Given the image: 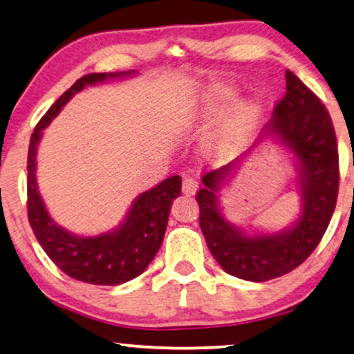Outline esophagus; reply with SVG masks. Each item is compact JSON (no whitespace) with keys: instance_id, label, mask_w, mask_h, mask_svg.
Returning a JSON list of instances; mask_svg holds the SVG:
<instances>
[{"instance_id":"1","label":"esophagus","mask_w":354,"mask_h":354,"mask_svg":"<svg viewBox=\"0 0 354 354\" xmlns=\"http://www.w3.org/2000/svg\"><path fill=\"white\" fill-rule=\"evenodd\" d=\"M198 189V183L194 178L186 176L183 179V194L184 195H194Z\"/></svg>"}]
</instances>
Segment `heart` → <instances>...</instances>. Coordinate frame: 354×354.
Segmentation results:
<instances>
[{"label":"heart","instance_id":"1","mask_svg":"<svg viewBox=\"0 0 354 354\" xmlns=\"http://www.w3.org/2000/svg\"><path fill=\"white\" fill-rule=\"evenodd\" d=\"M234 87H209L197 103V109L205 115L218 113L224 103L234 97ZM257 118V104L254 100H239L232 104L216 125V130L208 140L205 151L211 159H224L239 149L241 141L250 133Z\"/></svg>","mask_w":354,"mask_h":354}]
</instances>
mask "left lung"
Instances as JSON below:
<instances>
[{"instance_id":"obj_1","label":"left lung","mask_w":354,"mask_h":354,"mask_svg":"<svg viewBox=\"0 0 354 354\" xmlns=\"http://www.w3.org/2000/svg\"><path fill=\"white\" fill-rule=\"evenodd\" d=\"M268 129V133L294 152L300 165L304 208L292 227L246 236L224 219L216 194L236 162L203 175V187L195 195L200 229L211 254L229 275L248 281L283 277L307 259L328 229L339 194V151L330 115L321 100L289 70L286 93L277 103Z\"/></svg>"}]
</instances>
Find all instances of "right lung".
Instances as JSON below:
<instances>
[{
  "mask_svg": "<svg viewBox=\"0 0 354 354\" xmlns=\"http://www.w3.org/2000/svg\"><path fill=\"white\" fill-rule=\"evenodd\" d=\"M125 75H131V71L108 75L91 73L77 79L35 127L26 160V211L36 240L50 261L68 277L103 286H115L130 281L141 275L154 259L165 235L171 202L181 194V176L163 179L156 187L141 194L131 205L120 227L97 236H77L57 225L42 203L35 178L36 149L42 130L50 124L73 95L86 86Z\"/></svg>",
  "mask_w": 354,
  "mask_h": 354,
  "instance_id": "right-lung-1",
  "label": "right lung"
}]
</instances>
